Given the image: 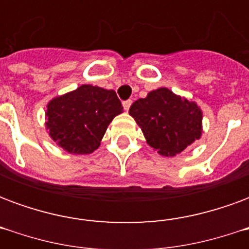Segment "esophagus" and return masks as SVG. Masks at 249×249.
Returning a JSON list of instances; mask_svg holds the SVG:
<instances>
[{
    "label": "esophagus",
    "instance_id": "1",
    "mask_svg": "<svg viewBox=\"0 0 249 249\" xmlns=\"http://www.w3.org/2000/svg\"><path fill=\"white\" fill-rule=\"evenodd\" d=\"M130 105H132V100H126V101H124V103H123V107H124L125 110H129Z\"/></svg>",
    "mask_w": 249,
    "mask_h": 249
}]
</instances>
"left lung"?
Returning <instances> with one entry per match:
<instances>
[{"mask_svg": "<svg viewBox=\"0 0 249 249\" xmlns=\"http://www.w3.org/2000/svg\"><path fill=\"white\" fill-rule=\"evenodd\" d=\"M129 114L141 128L146 142L161 156H176L201 137V109L168 88H159L145 98H139L132 104Z\"/></svg>", "mask_w": 249, "mask_h": 249, "instance_id": "1", "label": "left lung"}]
</instances>
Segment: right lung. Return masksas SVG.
<instances>
[{
	"instance_id": "add662e5",
	"label": "right lung",
	"mask_w": 249,
	"mask_h": 249,
	"mask_svg": "<svg viewBox=\"0 0 249 249\" xmlns=\"http://www.w3.org/2000/svg\"><path fill=\"white\" fill-rule=\"evenodd\" d=\"M46 108V129L52 140L74 155L96 151L108 125L123 113V105L114 90L93 85H81L54 97Z\"/></svg>"
}]
</instances>
